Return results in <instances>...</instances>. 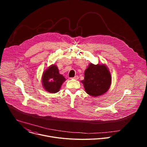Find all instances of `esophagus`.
Segmentation results:
<instances>
[{
    "label": "esophagus",
    "instance_id": "esophagus-1",
    "mask_svg": "<svg viewBox=\"0 0 147 147\" xmlns=\"http://www.w3.org/2000/svg\"><path fill=\"white\" fill-rule=\"evenodd\" d=\"M71 79H73V80H78V76H74V77H73V78H71Z\"/></svg>",
    "mask_w": 147,
    "mask_h": 147
}]
</instances>
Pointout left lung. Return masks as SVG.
Segmentation results:
<instances>
[{
    "label": "left lung",
    "mask_w": 147,
    "mask_h": 147,
    "mask_svg": "<svg viewBox=\"0 0 147 147\" xmlns=\"http://www.w3.org/2000/svg\"><path fill=\"white\" fill-rule=\"evenodd\" d=\"M112 77L108 67L104 64L94 65L90 63L81 81L86 92L92 96L105 94L110 88Z\"/></svg>",
    "instance_id": "1"
}]
</instances>
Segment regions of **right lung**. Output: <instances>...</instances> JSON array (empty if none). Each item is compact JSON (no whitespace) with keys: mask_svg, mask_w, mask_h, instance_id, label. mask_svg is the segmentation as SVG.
<instances>
[{"mask_svg":"<svg viewBox=\"0 0 147 147\" xmlns=\"http://www.w3.org/2000/svg\"><path fill=\"white\" fill-rule=\"evenodd\" d=\"M66 80L60 74L56 65H52L45 70L42 76V84L45 90L52 94L59 92L60 87Z\"/></svg>","mask_w":147,"mask_h":147,"instance_id":"right-lung-1","label":"right lung"}]
</instances>
